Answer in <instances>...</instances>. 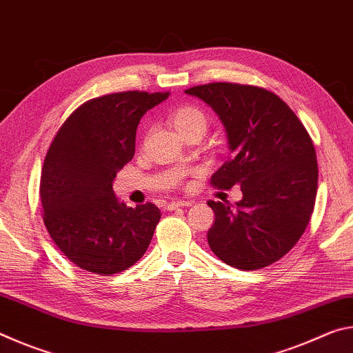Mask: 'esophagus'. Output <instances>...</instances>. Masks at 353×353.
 <instances>
[{"label": "esophagus", "instance_id": "1", "mask_svg": "<svg viewBox=\"0 0 353 353\" xmlns=\"http://www.w3.org/2000/svg\"><path fill=\"white\" fill-rule=\"evenodd\" d=\"M193 204V201H172L166 204V210H176L179 207H190Z\"/></svg>", "mask_w": 353, "mask_h": 353}]
</instances>
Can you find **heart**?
<instances>
[{
    "mask_svg": "<svg viewBox=\"0 0 353 353\" xmlns=\"http://www.w3.org/2000/svg\"><path fill=\"white\" fill-rule=\"evenodd\" d=\"M171 123L177 134L185 137L188 134H201L204 137L208 128V118L199 107L185 105L171 113Z\"/></svg>",
    "mask_w": 353,
    "mask_h": 353,
    "instance_id": "b5f03b06",
    "label": "heart"
}]
</instances>
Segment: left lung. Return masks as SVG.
<instances>
[{"mask_svg":"<svg viewBox=\"0 0 353 353\" xmlns=\"http://www.w3.org/2000/svg\"><path fill=\"white\" fill-rule=\"evenodd\" d=\"M204 101L224 124L230 159L212 185H240L243 199L208 201L213 254L241 271L261 270L294 248L312 218L318 162L301 119L277 94L254 85L213 82L185 90Z\"/></svg>","mask_w":353,"mask_h":353,"instance_id":"left-lung-1","label":"left lung"}]
</instances>
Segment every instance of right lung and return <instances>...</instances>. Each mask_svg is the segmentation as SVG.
Masks as SVG:
<instances>
[{"instance_id": "1", "label": "right lung", "mask_w": 353, "mask_h": 353, "mask_svg": "<svg viewBox=\"0 0 353 353\" xmlns=\"http://www.w3.org/2000/svg\"><path fill=\"white\" fill-rule=\"evenodd\" d=\"M168 97L170 92H121L87 101L48 149L40 177L43 223L61 252L81 270L112 276L146 252L162 216L159 207H128L112 185L134 157L141 117Z\"/></svg>"}]
</instances>
